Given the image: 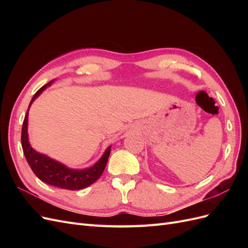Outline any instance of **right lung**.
Here are the masks:
<instances>
[{
  "label": "right lung",
  "instance_id": "right-lung-1",
  "mask_svg": "<svg viewBox=\"0 0 248 248\" xmlns=\"http://www.w3.org/2000/svg\"><path fill=\"white\" fill-rule=\"evenodd\" d=\"M54 81L55 80H50L48 84L39 89L29 104V108L27 110V115L25 117L21 128L22 150H24L26 159L29 163V166L31 167L33 172L44 183H47L49 185L59 187V188H64L68 190L82 189L93 184L102 175L108 160L111 146L107 148L99 160L95 162L92 167H89L86 169H71L65 166L62 162L50 158L49 156L46 154L37 152L35 149L32 148L29 140V109L31 108L32 103L38 98L44 90L50 87L54 84Z\"/></svg>",
  "mask_w": 248,
  "mask_h": 248
}]
</instances>
